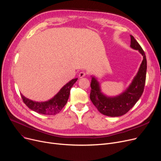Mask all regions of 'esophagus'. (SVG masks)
Segmentation results:
<instances>
[{
  "mask_svg": "<svg viewBox=\"0 0 161 161\" xmlns=\"http://www.w3.org/2000/svg\"><path fill=\"white\" fill-rule=\"evenodd\" d=\"M86 75V73L85 72H81L80 74H79V77L80 78H83V77H85V76Z\"/></svg>",
  "mask_w": 161,
  "mask_h": 161,
  "instance_id": "1",
  "label": "esophagus"
}]
</instances>
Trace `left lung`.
Segmentation results:
<instances>
[{"mask_svg":"<svg viewBox=\"0 0 161 161\" xmlns=\"http://www.w3.org/2000/svg\"><path fill=\"white\" fill-rule=\"evenodd\" d=\"M130 40V47L138 51L143 56V61L136 75L123 92L114 97L107 96L102 92L97 78L91 75L90 99L98 110L103 115L119 117L127 113L138 102L144 89L147 71L146 57L138 42L132 35Z\"/></svg>","mask_w":161,"mask_h":161,"instance_id":"1","label":"left lung"}]
</instances>
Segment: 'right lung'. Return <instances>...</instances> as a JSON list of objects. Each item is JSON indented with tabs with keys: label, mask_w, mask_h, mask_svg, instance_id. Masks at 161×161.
I'll list each match as a JSON object with an SVG mask.
<instances>
[{
	"label": "right lung",
	"mask_w": 161,
	"mask_h": 161,
	"mask_svg": "<svg viewBox=\"0 0 161 161\" xmlns=\"http://www.w3.org/2000/svg\"><path fill=\"white\" fill-rule=\"evenodd\" d=\"M77 80L78 78L72 79L65 84L53 98L44 102H36L30 100L21 93V96L23 103L31 110L44 115H55L60 112L67 103L70 95V89Z\"/></svg>",
	"instance_id": "right-lung-1"
}]
</instances>
